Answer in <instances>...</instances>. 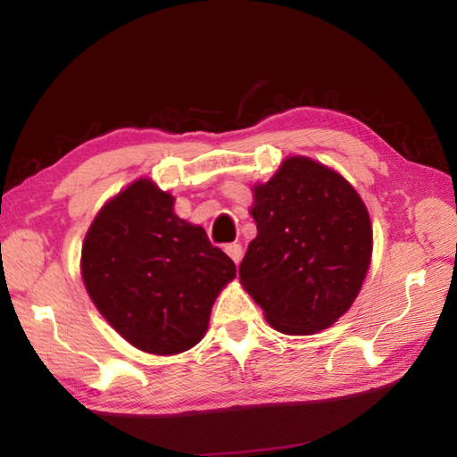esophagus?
<instances>
[{"label": "esophagus", "mask_w": 457, "mask_h": 457, "mask_svg": "<svg viewBox=\"0 0 457 457\" xmlns=\"http://www.w3.org/2000/svg\"><path fill=\"white\" fill-rule=\"evenodd\" d=\"M226 253L236 262V264H239V262H242V256H244V250H242V245H239V244H229V245H226Z\"/></svg>", "instance_id": "obj_1"}]
</instances>
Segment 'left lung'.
<instances>
[{
    "label": "left lung",
    "instance_id": "1",
    "mask_svg": "<svg viewBox=\"0 0 457 457\" xmlns=\"http://www.w3.org/2000/svg\"><path fill=\"white\" fill-rule=\"evenodd\" d=\"M258 236L239 264V282L270 327L314 335L349 311L370 266L373 228L353 185L296 154L253 185Z\"/></svg>",
    "mask_w": 457,
    "mask_h": 457
}]
</instances>
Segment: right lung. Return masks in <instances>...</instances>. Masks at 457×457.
Here are the masks:
<instances>
[{
    "mask_svg": "<svg viewBox=\"0 0 457 457\" xmlns=\"http://www.w3.org/2000/svg\"><path fill=\"white\" fill-rule=\"evenodd\" d=\"M175 197L141 177L108 199L82 242L80 272L98 312L151 354H179L207 332L236 264L205 229L181 220Z\"/></svg>",
    "mask_w": 457,
    "mask_h": 457,
    "instance_id": "1",
    "label": "right lung"
}]
</instances>
